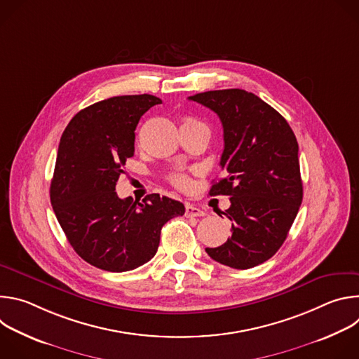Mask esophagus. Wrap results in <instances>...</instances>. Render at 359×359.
I'll return each mask as SVG.
<instances>
[{
  "label": "esophagus",
  "mask_w": 359,
  "mask_h": 359,
  "mask_svg": "<svg viewBox=\"0 0 359 359\" xmlns=\"http://www.w3.org/2000/svg\"><path fill=\"white\" fill-rule=\"evenodd\" d=\"M204 216V212L200 210L198 208L193 206V204H186V217H200Z\"/></svg>",
  "instance_id": "esophagus-1"
}]
</instances>
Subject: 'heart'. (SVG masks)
<instances>
[{"label":"heart","mask_w":359,"mask_h":359,"mask_svg":"<svg viewBox=\"0 0 359 359\" xmlns=\"http://www.w3.org/2000/svg\"><path fill=\"white\" fill-rule=\"evenodd\" d=\"M196 122H197V121H194V119H191V118H186V119L183 121V125L196 123ZM172 182H173L175 186H177V187H180V189H184V187H187V184H189V179H187L184 175H176V176H173V177H172Z\"/></svg>","instance_id":"b5f03b06"}]
</instances>
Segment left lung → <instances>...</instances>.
<instances>
[{
  "label": "left lung",
  "mask_w": 359,
  "mask_h": 359,
  "mask_svg": "<svg viewBox=\"0 0 359 359\" xmlns=\"http://www.w3.org/2000/svg\"><path fill=\"white\" fill-rule=\"evenodd\" d=\"M189 99L217 114L224 136V176L209 194L230 196L231 206L223 215L231 220V237L206 252L231 269L259 266L283 245L302 201L295 135L251 92L209 90Z\"/></svg>",
  "instance_id": "8db88e82"
}]
</instances>
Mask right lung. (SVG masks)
Listing matches in <instances>:
<instances>
[{"mask_svg":"<svg viewBox=\"0 0 359 359\" xmlns=\"http://www.w3.org/2000/svg\"><path fill=\"white\" fill-rule=\"evenodd\" d=\"M153 95L114 96L78 112L62 133L50 204L76 254L100 270H135L156 254L161 230L184 215L173 198L147 194L142 203L119 198L115 187L135 153V129Z\"/></svg>","mask_w":359,"mask_h":359,"instance_id":"obj_1","label":"right lung"}]
</instances>
